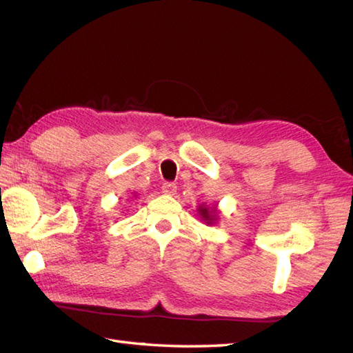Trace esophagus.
Segmentation results:
<instances>
[{"label":"esophagus","instance_id":"34e87169","mask_svg":"<svg viewBox=\"0 0 353 353\" xmlns=\"http://www.w3.org/2000/svg\"><path fill=\"white\" fill-rule=\"evenodd\" d=\"M177 186L174 182H163L162 183V192L163 194H168V196H172L176 192Z\"/></svg>","mask_w":353,"mask_h":353}]
</instances>
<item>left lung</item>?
I'll use <instances>...</instances> for the list:
<instances>
[{"label": "left lung", "instance_id": "obj_1", "mask_svg": "<svg viewBox=\"0 0 353 353\" xmlns=\"http://www.w3.org/2000/svg\"><path fill=\"white\" fill-rule=\"evenodd\" d=\"M199 211H200V216L203 217V220H206V223H211L212 220H214V217H216V212H214V211H211V212H210V211L206 210V208H200ZM212 213L214 214V216H212Z\"/></svg>", "mask_w": 353, "mask_h": 353}]
</instances>
